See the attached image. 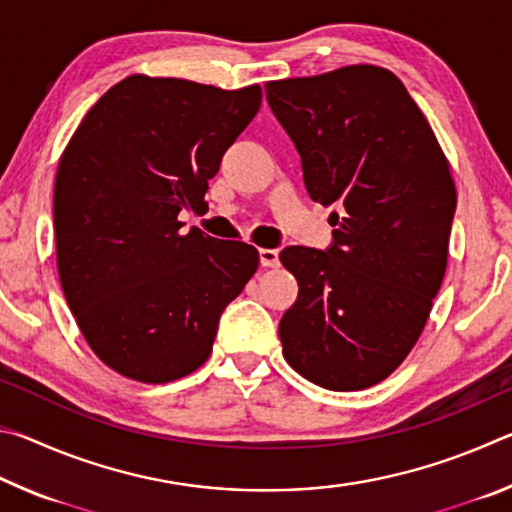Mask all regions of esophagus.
I'll list each match as a JSON object with an SVG mask.
<instances>
[{
    "mask_svg": "<svg viewBox=\"0 0 512 512\" xmlns=\"http://www.w3.org/2000/svg\"><path fill=\"white\" fill-rule=\"evenodd\" d=\"M259 264L264 268L280 266V253L275 248H259Z\"/></svg>",
    "mask_w": 512,
    "mask_h": 512,
    "instance_id": "34e87169",
    "label": "esophagus"
}]
</instances>
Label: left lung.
<instances>
[{
	"mask_svg": "<svg viewBox=\"0 0 512 512\" xmlns=\"http://www.w3.org/2000/svg\"><path fill=\"white\" fill-rule=\"evenodd\" d=\"M311 201L336 205L332 246H289L298 300L280 320L289 366L329 391L386 379L443 284L456 187L427 117L393 72L348 65L266 83Z\"/></svg>",
	"mask_w": 512,
	"mask_h": 512,
	"instance_id": "8db88e82",
	"label": "left lung"
}]
</instances>
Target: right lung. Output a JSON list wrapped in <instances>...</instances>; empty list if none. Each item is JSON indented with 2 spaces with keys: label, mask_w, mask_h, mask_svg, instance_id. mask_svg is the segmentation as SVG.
Instances as JSON below:
<instances>
[{
  "label": "right lung",
  "mask_w": 512,
  "mask_h": 512,
  "mask_svg": "<svg viewBox=\"0 0 512 512\" xmlns=\"http://www.w3.org/2000/svg\"><path fill=\"white\" fill-rule=\"evenodd\" d=\"M259 106V85L133 74L94 103L60 155V284L92 352L119 375L167 384L201 368L223 309L257 271V248L183 235L180 212L207 205V180Z\"/></svg>",
  "instance_id": "obj_1"
}]
</instances>
